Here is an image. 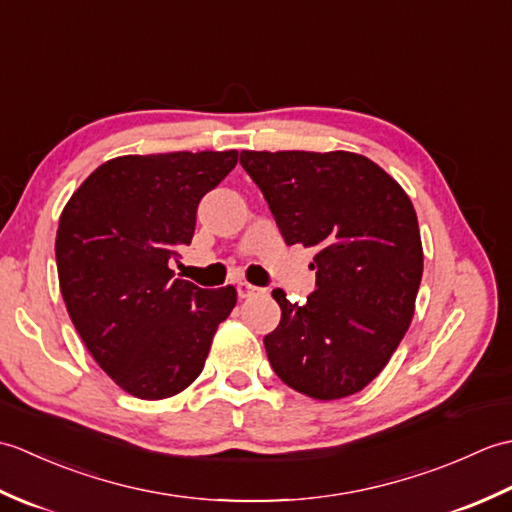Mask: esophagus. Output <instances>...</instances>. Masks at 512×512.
Instances as JSON below:
<instances>
[{
    "mask_svg": "<svg viewBox=\"0 0 512 512\" xmlns=\"http://www.w3.org/2000/svg\"><path fill=\"white\" fill-rule=\"evenodd\" d=\"M257 292H259V288L253 286V284H248V281H239V284H237V297L239 299H248V297L257 295Z\"/></svg>",
    "mask_w": 512,
    "mask_h": 512,
    "instance_id": "obj_1",
    "label": "esophagus"
}]
</instances>
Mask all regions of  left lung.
I'll return each mask as SVG.
<instances>
[{"instance_id": "8db88e82", "label": "left lung", "mask_w": 512, "mask_h": 512, "mask_svg": "<svg viewBox=\"0 0 512 512\" xmlns=\"http://www.w3.org/2000/svg\"><path fill=\"white\" fill-rule=\"evenodd\" d=\"M286 244L317 250V290L281 308L264 336L268 361L288 387L339 400L383 372L409 330L422 279L418 217L405 189L352 151H242Z\"/></svg>"}]
</instances>
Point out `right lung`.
Here are the masks:
<instances>
[{"label": "right lung", "instance_id": "add662e5", "mask_svg": "<svg viewBox=\"0 0 512 512\" xmlns=\"http://www.w3.org/2000/svg\"><path fill=\"white\" fill-rule=\"evenodd\" d=\"M235 165V149L118 156L63 206L54 253L65 308L94 361L140 400L187 389L235 308L233 286L204 290L169 268L191 244L202 195Z\"/></svg>", "mask_w": 512, "mask_h": 512}]
</instances>
